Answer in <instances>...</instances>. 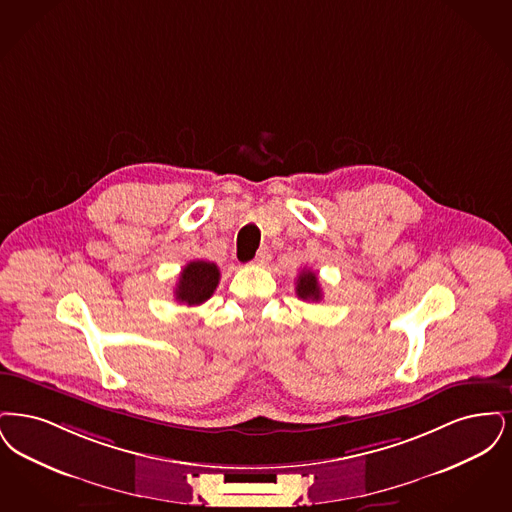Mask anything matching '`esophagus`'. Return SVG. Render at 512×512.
<instances>
[{"label":"esophagus","mask_w":512,"mask_h":512,"mask_svg":"<svg viewBox=\"0 0 512 512\" xmlns=\"http://www.w3.org/2000/svg\"><path fill=\"white\" fill-rule=\"evenodd\" d=\"M269 260H271V252L267 250V248H262L258 254H256V258H254V266H267L269 264Z\"/></svg>","instance_id":"obj_1"}]
</instances>
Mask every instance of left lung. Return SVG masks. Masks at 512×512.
Here are the masks:
<instances>
[{
	"label": "left lung",
	"instance_id": "obj_1",
	"mask_svg": "<svg viewBox=\"0 0 512 512\" xmlns=\"http://www.w3.org/2000/svg\"><path fill=\"white\" fill-rule=\"evenodd\" d=\"M296 294H298V298H302V300H313V302H319V300H321V287H319L317 275L313 273L312 269H306V271H302V273L298 275Z\"/></svg>",
	"mask_w": 512,
	"mask_h": 512
}]
</instances>
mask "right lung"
Instances as JSON below:
<instances>
[{"mask_svg":"<svg viewBox=\"0 0 512 512\" xmlns=\"http://www.w3.org/2000/svg\"><path fill=\"white\" fill-rule=\"evenodd\" d=\"M220 283V269L212 262L195 260L189 262L179 273L176 285V300L187 306H199L206 302Z\"/></svg>","mask_w":512,"mask_h":512,"instance_id":"1","label":"right lung"}]
</instances>
